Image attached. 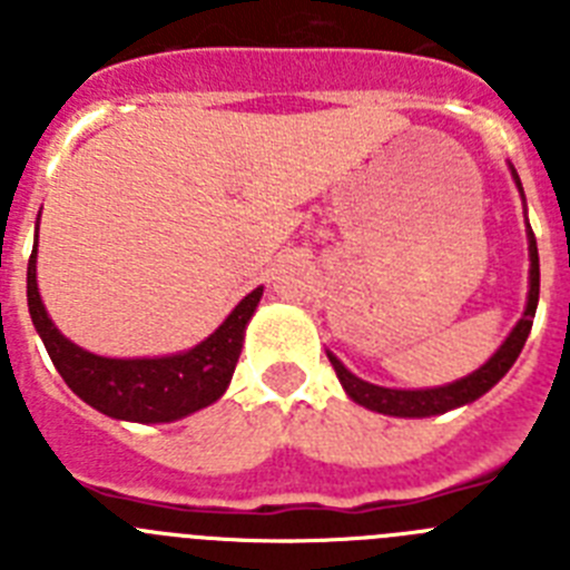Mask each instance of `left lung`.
<instances>
[{
  "mask_svg": "<svg viewBox=\"0 0 570 570\" xmlns=\"http://www.w3.org/2000/svg\"><path fill=\"white\" fill-rule=\"evenodd\" d=\"M513 183L520 188L522 194V183L517 170L511 168ZM525 199V196H522ZM528 256H531V288H528V305L522 320L513 325V331L508 334V340L502 342L500 351L480 367V371H473L468 374L465 380H456L451 385H440V387H420V391H400V387H382L374 385V382L360 380L356 374H351L340 360L328 351V360L334 365L336 376H340L342 387H345V394L351 396L354 402H360L362 407H371L376 414H387V416H411V420H420V416H436L445 414L451 407L468 405V402L480 400L482 394H488L502 376L511 371V365L520 356L522 345H525L528 334H531L533 325V314H537V302H540V254H537V239H533V230L528 225Z\"/></svg>",
  "mask_w": 570,
  "mask_h": 570,
  "instance_id": "left-lung-1",
  "label": "left lung"
}]
</instances>
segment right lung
<instances>
[{
	"label": "right lung",
	"instance_id": "right-lung-1",
	"mask_svg": "<svg viewBox=\"0 0 570 570\" xmlns=\"http://www.w3.org/2000/svg\"><path fill=\"white\" fill-rule=\"evenodd\" d=\"M259 299L262 288L250 291L208 340L183 354L110 360L90 354L59 334L37 288V245L28 259V311L50 362L79 400L97 407L99 414L125 422H174L219 400L234 376L245 325Z\"/></svg>",
	"mask_w": 570,
	"mask_h": 570
}]
</instances>
